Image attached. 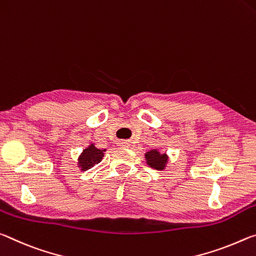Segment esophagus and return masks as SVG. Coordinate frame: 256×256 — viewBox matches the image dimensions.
I'll use <instances>...</instances> for the list:
<instances>
[{"instance_id": "1", "label": "esophagus", "mask_w": 256, "mask_h": 256, "mask_svg": "<svg viewBox=\"0 0 256 256\" xmlns=\"http://www.w3.org/2000/svg\"><path fill=\"white\" fill-rule=\"evenodd\" d=\"M120 144L122 146H129L130 144H129V140H121Z\"/></svg>"}]
</instances>
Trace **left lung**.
Instances as JSON below:
<instances>
[{"label": "left lung", "mask_w": 256, "mask_h": 256, "mask_svg": "<svg viewBox=\"0 0 256 256\" xmlns=\"http://www.w3.org/2000/svg\"><path fill=\"white\" fill-rule=\"evenodd\" d=\"M145 160L148 166L156 170H164L169 161L166 153H161L158 148H152L145 153Z\"/></svg>", "instance_id": "obj_1"}]
</instances>
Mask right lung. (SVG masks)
Instances as JSON below:
<instances>
[{
	"mask_svg": "<svg viewBox=\"0 0 256 256\" xmlns=\"http://www.w3.org/2000/svg\"><path fill=\"white\" fill-rule=\"evenodd\" d=\"M106 150V148L100 150L93 143H90L85 150H82V154L78 156V168L82 171H86L95 164H98L102 161Z\"/></svg>",
	"mask_w": 256,
	"mask_h": 256,
	"instance_id": "right-lung-1",
	"label": "right lung"
}]
</instances>
